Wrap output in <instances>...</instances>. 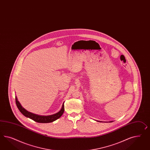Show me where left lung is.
Masks as SVG:
<instances>
[{
	"mask_svg": "<svg viewBox=\"0 0 150 150\" xmlns=\"http://www.w3.org/2000/svg\"><path fill=\"white\" fill-rule=\"evenodd\" d=\"M98 122H101V121H97ZM112 122V121H110V122Z\"/></svg>",
	"mask_w": 150,
	"mask_h": 150,
	"instance_id": "left-lung-1",
	"label": "left lung"
}]
</instances>
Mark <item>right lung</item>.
<instances>
[{"label":"right lung","instance_id":"right-lung-1","mask_svg":"<svg viewBox=\"0 0 150 150\" xmlns=\"http://www.w3.org/2000/svg\"><path fill=\"white\" fill-rule=\"evenodd\" d=\"M15 99H16V104L17 106L21 112L26 117L29 118L33 120V121L38 123H50V122L54 121L59 118L61 117V116L63 115L64 111V103H63L60 111H58L57 113L53 114L51 115H49V116L38 115L35 113H32L29 111H28L27 110L25 109L21 105L20 103L18 100L16 96H15Z\"/></svg>","mask_w":150,"mask_h":150}]
</instances>
